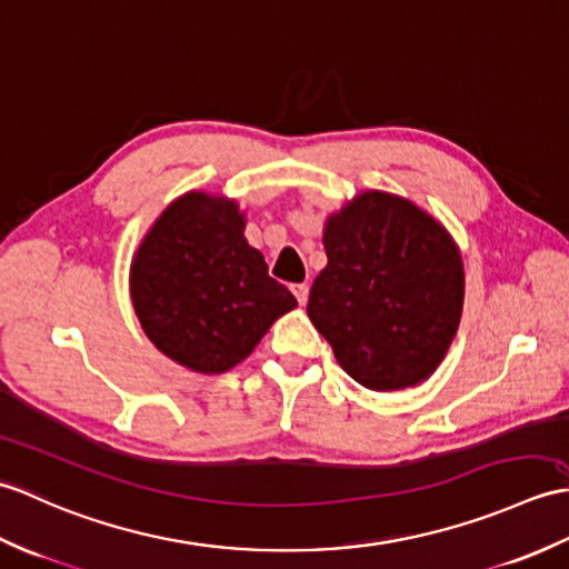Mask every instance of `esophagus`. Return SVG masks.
<instances>
[{
  "instance_id": "1",
  "label": "esophagus",
  "mask_w": 569,
  "mask_h": 569,
  "mask_svg": "<svg viewBox=\"0 0 569 569\" xmlns=\"http://www.w3.org/2000/svg\"><path fill=\"white\" fill-rule=\"evenodd\" d=\"M292 292H295V297H297V301L301 307L307 305V299H309V284L307 282H301V284H292Z\"/></svg>"
}]
</instances>
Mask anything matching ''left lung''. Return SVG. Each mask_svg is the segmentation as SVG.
<instances>
[{"label":"left lung","mask_w":569,"mask_h":569,"mask_svg":"<svg viewBox=\"0 0 569 569\" xmlns=\"http://www.w3.org/2000/svg\"><path fill=\"white\" fill-rule=\"evenodd\" d=\"M328 264L307 313L352 380L375 391L428 380L456 338L465 272L460 250L413 201L362 192L328 217Z\"/></svg>","instance_id":"8db88e82"}]
</instances>
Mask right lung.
I'll use <instances>...</instances> for the list:
<instances>
[{
  "label": "right lung",
  "mask_w": 569,
  "mask_h": 569,
  "mask_svg": "<svg viewBox=\"0 0 569 569\" xmlns=\"http://www.w3.org/2000/svg\"><path fill=\"white\" fill-rule=\"evenodd\" d=\"M243 231L246 217L233 199L187 192L160 213L136 250V317L162 356L187 370H231L297 307Z\"/></svg>",
  "instance_id": "1"
}]
</instances>
